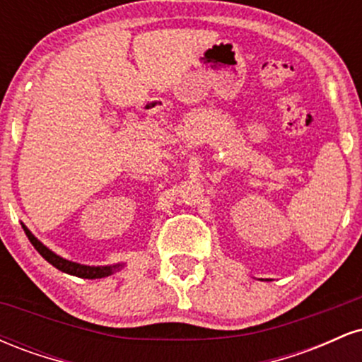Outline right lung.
<instances>
[{"instance_id": "1", "label": "right lung", "mask_w": 362, "mask_h": 362, "mask_svg": "<svg viewBox=\"0 0 362 362\" xmlns=\"http://www.w3.org/2000/svg\"><path fill=\"white\" fill-rule=\"evenodd\" d=\"M25 235L28 236V240H30V243L34 245V248L37 252L40 253V255L44 257L45 260L49 262V264H52L54 267L59 269V271L66 272V274H71V276H76V277H83V279H102V277H107V276H112L117 269L122 267V265L117 264V265H83V264H76V262H71V260H66L62 259V257L56 255L52 250H49L47 247H45L44 243H40L39 240L35 238L34 235L30 233V230H28L25 224H22Z\"/></svg>"}]
</instances>
